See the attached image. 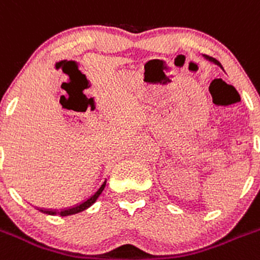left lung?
I'll return each mask as SVG.
<instances>
[{
    "instance_id": "left-lung-1",
    "label": "left lung",
    "mask_w": 260,
    "mask_h": 260,
    "mask_svg": "<svg viewBox=\"0 0 260 260\" xmlns=\"http://www.w3.org/2000/svg\"><path fill=\"white\" fill-rule=\"evenodd\" d=\"M205 57H207V59H208V60H210V61L215 62V64H217V65H219V67H220V68H222V65H220V64H219V61H218V60H215V59H214V57H210V56H205Z\"/></svg>"
}]
</instances>
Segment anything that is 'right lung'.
I'll use <instances>...</instances> for the list:
<instances>
[{
  "label": "right lung",
  "mask_w": 260,
  "mask_h": 260,
  "mask_svg": "<svg viewBox=\"0 0 260 260\" xmlns=\"http://www.w3.org/2000/svg\"><path fill=\"white\" fill-rule=\"evenodd\" d=\"M106 182H104L103 186H101L99 190L94 192L93 196H91V198L88 199V200H86L84 203L79 204V205H75V207L73 208H69V209H62V210H46V209H38L40 212L42 213H46V214H50V215H55V214H59L61 215V217H67V215H72V214H77V213H81L83 212V210H86L87 208H89L92 205V204L94 203V201L97 200V198L100 196V193L103 192L104 187H105Z\"/></svg>",
  "instance_id": "right-lung-1"
}]
</instances>
